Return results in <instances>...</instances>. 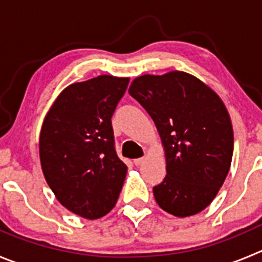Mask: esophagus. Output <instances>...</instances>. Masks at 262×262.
<instances>
[{
    "instance_id": "esophagus-1",
    "label": "esophagus",
    "mask_w": 262,
    "mask_h": 262,
    "mask_svg": "<svg viewBox=\"0 0 262 262\" xmlns=\"http://www.w3.org/2000/svg\"><path fill=\"white\" fill-rule=\"evenodd\" d=\"M145 163V158H138V159H134V164L138 167V165H142Z\"/></svg>"
}]
</instances>
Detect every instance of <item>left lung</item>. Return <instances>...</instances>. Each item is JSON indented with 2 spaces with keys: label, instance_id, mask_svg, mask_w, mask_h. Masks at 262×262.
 I'll list each match as a JSON object with an SVG mask.
<instances>
[{
  "label": "left lung",
  "instance_id": "8db88e82",
  "mask_svg": "<svg viewBox=\"0 0 262 262\" xmlns=\"http://www.w3.org/2000/svg\"><path fill=\"white\" fill-rule=\"evenodd\" d=\"M129 94L148 112L164 146L167 176L154 187L156 203L176 217L202 212L216 198L233 158V125L224 102L181 71L139 76Z\"/></svg>",
  "mask_w": 262,
  "mask_h": 262
}]
</instances>
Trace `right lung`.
<instances>
[{"label":"right lung","mask_w":262,"mask_h":262,"mask_svg":"<svg viewBox=\"0 0 262 262\" xmlns=\"http://www.w3.org/2000/svg\"><path fill=\"white\" fill-rule=\"evenodd\" d=\"M128 77L102 75L66 88L42 123L43 176L68 211L97 220L115 207L128 167L115 151L111 117Z\"/></svg>","instance_id":"1"}]
</instances>
